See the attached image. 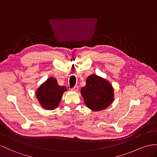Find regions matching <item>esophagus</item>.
<instances>
[{"instance_id":"obj_1","label":"esophagus","mask_w":157,"mask_h":157,"mask_svg":"<svg viewBox=\"0 0 157 157\" xmlns=\"http://www.w3.org/2000/svg\"><path fill=\"white\" fill-rule=\"evenodd\" d=\"M72 91H77L78 90V86H75L73 88H72L71 89Z\"/></svg>"}]
</instances>
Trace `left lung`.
Listing matches in <instances>:
<instances>
[{"mask_svg": "<svg viewBox=\"0 0 157 157\" xmlns=\"http://www.w3.org/2000/svg\"><path fill=\"white\" fill-rule=\"evenodd\" d=\"M81 93L87 107L94 111L107 108L114 98V90L110 83L96 75L88 76L86 85Z\"/></svg>", "mask_w": 157, "mask_h": 157, "instance_id": "left-lung-1", "label": "left lung"}]
</instances>
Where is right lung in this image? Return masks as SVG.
Listing matches in <instances>:
<instances>
[{
  "mask_svg": "<svg viewBox=\"0 0 157 157\" xmlns=\"http://www.w3.org/2000/svg\"><path fill=\"white\" fill-rule=\"evenodd\" d=\"M66 90L65 86H59L56 80L51 77L37 89L36 95L43 108L53 110L59 106L63 93Z\"/></svg>",
  "mask_w": 157,
  "mask_h": 157,
  "instance_id": "right-lung-1",
  "label": "right lung"
}]
</instances>
